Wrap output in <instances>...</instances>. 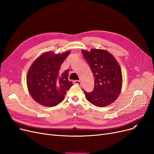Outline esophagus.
<instances>
[{
  "label": "esophagus",
  "instance_id": "34e87169",
  "mask_svg": "<svg viewBox=\"0 0 154 154\" xmlns=\"http://www.w3.org/2000/svg\"><path fill=\"white\" fill-rule=\"evenodd\" d=\"M73 83L79 85V86H81V82L79 81H74Z\"/></svg>",
  "mask_w": 154,
  "mask_h": 154
}]
</instances>
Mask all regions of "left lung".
<instances>
[{
	"label": "left lung",
	"instance_id": "left-lung-1",
	"mask_svg": "<svg viewBox=\"0 0 154 154\" xmlns=\"http://www.w3.org/2000/svg\"><path fill=\"white\" fill-rule=\"evenodd\" d=\"M84 58L92 70L94 87L91 93L84 92L91 103L103 107L113 103L122 89V71L118 62L109 51L92 49L82 51Z\"/></svg>",
	"mask_w": 154,
	"mask_h": 154
}]
</instances>
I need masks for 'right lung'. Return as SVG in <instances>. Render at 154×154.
<instances>
[{
  "mask_svg": "<svg viewBox=\"0 0 154 154\" xmlns=\"http://www.w3.org/2000/svg\"><path fill=\"white\" fill-rule=\"evenodd\" d=\"M70 51L62 54L47 52L34 61L26 76L28 91L33 99L45 106H54L63 100L73 83L68 81V72H60L61 64Z\"/></svg>",
  "mask_w": 154,
  "mask_h": 154,
  "instance_id": "obj_1",
  "label": "right lung"
}]
</instances>
